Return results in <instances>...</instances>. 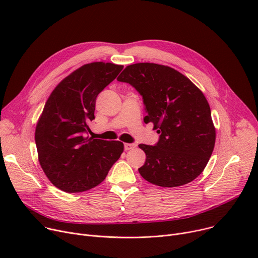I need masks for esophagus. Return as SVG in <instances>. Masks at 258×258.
<instances>
[{
    "mask_svg": "<svg viewBox=\"0 0 258 258\" xmlns=\"http://www.w3.org/2000/svg\"><path fill=\"white\" fill-rule=\"evenodd\" d=\"M136 146L137 145L135 143H124V150L130 151V150H133V148H135Z\"/></svg>",
    "mask_w": 258,
    "mask_h": 258,
    "instance_id": "1",
    "label": "esophagus"
}]
</instances>
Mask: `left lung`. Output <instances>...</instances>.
Listing matches in <instances>:
<instances>
[{"label": "left lung", "instance_id": "left-lung-1", "mask_svg": "<svg viewBox=\"0 0 258 258\" xmlns=\"http://www.w3.org/2000/svg\"><path fill=\"white\" fill-rule=\"evenodd\" d=\"M136 89L147 115L160 134L156 145L139 144L146 155L138 170L142 178L161 187H178L203 172L213 152L215 127L203 92L168 66L139 62L127 66L117 78Z\"/></svg>", "mask_w": 258, "mask_h": 258}]
</instances>
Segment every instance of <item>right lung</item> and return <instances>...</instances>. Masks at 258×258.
<instances>
[{
  "label": "right lung",
  "mask_w": 258,
  "mask_h": 258,
  "mask_svg": "<svg viewBox=\"0 0 258 258\" xmlns=\"http://www.w3.org/2000/svg\"><path fill=\"white\" fill-rule=\"evenodd\" d=\"M123 69L96 61L81 66L50 94L35 127L38 162L49 181L66 192L100 184L123 153L120 141L86 137L98 94Z\"/></svg>",
  "instance_id": "right-lung-1"
}]
</instances>
